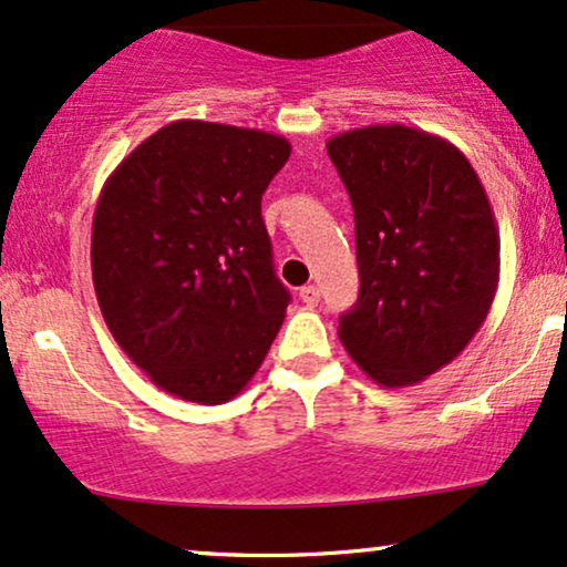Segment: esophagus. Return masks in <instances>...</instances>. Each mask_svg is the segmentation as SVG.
Here are the masks:
<instances>
[{"instance_id":"obj_1","label":"esophagus","mask_w":567,"mask_h":567,"mask_svg":"<svg viewBox=\"0 0 567 567\" xmlns=\"http://www.w3.org/2000/svg\"><path fill=\"white\" fill-rule=\"evenodd\" d=\"M300 300H303L306 306H317L319 303V288H317V285H303V288H300Z\"/></svg>"}]
</instances>
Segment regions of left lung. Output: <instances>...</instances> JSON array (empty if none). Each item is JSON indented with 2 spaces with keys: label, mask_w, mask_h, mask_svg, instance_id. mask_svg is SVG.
<instances>
[{
  "label": "left lung",
  "mask_w": 567,
  "mask_h": 567,
  "mask_svg": "<svg viewBox=\"0 0 567 567\" xmlns=\"http://www.w3.org/2000/svg\"><path fill=\"white\" fill-rule=\"evenodd\" d=\"M327 154L353 204L361 275L337 334L379 386L424 382L474 340L497 292L484 185L461 148L400 123L337 133Z\"/></svg>",
  "instance_id": "1"
}]
</instances>
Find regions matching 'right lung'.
Masks as SVG:
<instances>
[{"mask_svg": "<svg viewBox=\"0 0 567 567\" xmlns=\"http://www.w3.org/2000/svg\"><path fill=\"white\" fill-rule=\"evenodd\" d=\"M288 159L282 135L175 120L106 177L93 290L117 346L169 395L227 403L267 358L290 296L261 196Z\"/></svg>", "mask_w": 567, "mask_h": 567, "instance_id": "right-lung-1", "label": "right lung"}]
</instances>
